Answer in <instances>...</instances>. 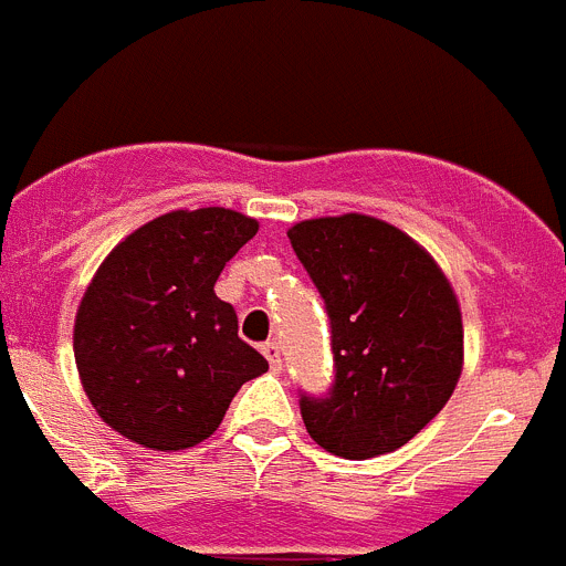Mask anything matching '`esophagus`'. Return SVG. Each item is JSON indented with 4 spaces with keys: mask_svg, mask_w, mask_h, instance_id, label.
I'll use <instances>...</instances> for the list:
<instances>
[{
    "mask_svg": "<svg viewBox=\"0 0 566 566\" xmlns=\"http://www.w3.org/2000/svg\"><path fill=\"white\" fill-rule=\"evenodd\" d=\"M263 357L269 359V365H272L274 371H280L283 359H280V343H277V339H269V343H263Z\"/></svg>",
    "mask_w": 566,
    "mask_h": 566,
    "instance_id": "obj_1",
    "label": "esophagus"
}]
</instances>
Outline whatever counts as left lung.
Instances as JSON below:
<instances>
[{"label": "left lung", "instance_id": "1", "mask_svg": "<svg viewBox=\"0 0 566 566\" xmlns=\"http://www.w3.org/2000/svg\"><path fill=\"white\" fill-rule=\"evenodd\" d=\"M289 240L332 326V388L300 394L308 437L343 459L397 451L442 411L462 374L451 283L417 240L368 214L303 221Z\"/></svg>", "mask_w": 566, "mask_h": 566}]
</instances>
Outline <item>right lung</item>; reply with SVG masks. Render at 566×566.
<instances>
[{"label":"right lung","instance_id":"obj_1","mask_svg":"<svg viewBox=\"0 0 566 566\" xmlns=\"http://www.w3.org/2000/svg\"><path fill=\"white\" fill-rule=\"evenodd\" d=\"M258 221L178 209L122 240L84 292L73 332L78 377L98 417L153 451L212 437L240 385L269 371L214 294Z\"/></svg>","mask_w":566,"mask_h":566}]
</instances>
